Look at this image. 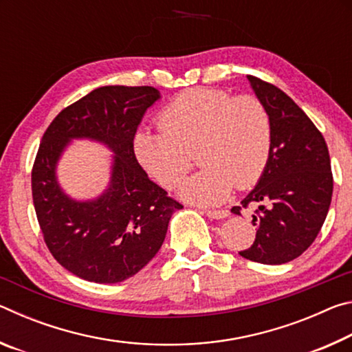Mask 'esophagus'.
<instances>
[{
    "instance_id": "obj_1",
    "label": "esophagus",
    "mask_w": 352,
    "mask_h": 352,
    "mask_svg": "<svg viewBox=\"0 0 352 352\" xmlns=\"http://www.w3.org/2000/svg\"><path fill=\"white\" fill-rule=\"evenodd\" d=\"M206 216L210 219H225L230 216V212L226 210H219V211H206Z\"/></svg>"
}]
</instances>
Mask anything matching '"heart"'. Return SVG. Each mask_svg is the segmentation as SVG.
<instances>
[{
	"label": "heart",
	"instance_id": "1",
	"mask_svg": "<svg viewBox=\"0 0 352 352\" xmlns=\"http://www.w3.org/2000/svg\"><path fill=\"white\" fill-rule=\"evenodd\" d=\"M160 130L141 127L132 147L141 168L166 189H174L190 168V152L201 166L184 180L180 197L212 206L233 184L245 189L259 180L272 148V118L258 98L212 88H192L158 115Z\"/></svg>",
	"mask_w": 352,
	"mask_h": 352
}]
</instances>
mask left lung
I'll use <instances>...</instances> for the list:
<instances>
[{
  "label": "left lung",
  "mask_w": 352,
  "mask_h": 352,
  "mask_svg": "<svg viewBox=\"0 0 352 352\" xmlns=\"http://www.w3.org/2000/svg\"><path fill=\"white\" fill-rule=\"evenodd\" d=\"M272 118V148L264 172L241 204L258 206L253 245L242 258L279 265L312 245L332 199L331 158L326 141L307 115L278 87L247 76ZM231 212L241 214V206Z\"/></svg>",
  "instance_id": "8db88e82"
}]
</instances>
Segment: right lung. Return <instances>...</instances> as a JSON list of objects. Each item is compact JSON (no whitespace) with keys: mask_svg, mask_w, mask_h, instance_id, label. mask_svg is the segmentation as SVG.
<instances>
[{"mask_svg":"<svg viewBox=\"0 0 352 352\" xmlns=\"http://www.w3.org/2000/svg\"><path fill=\"white\" fill-rule=\"evenodd\" d=\"M153 87L107 85L67 107L41 138L32 168V199L56 261L85 281L115 284L133 276L162 248L182 205L153 183L135 158L132 141ZM73 139L100 142L116 153L111 182L96 199L76 201L56 180V164Z\"/></svg>","mask_w":352,"mask_h":352,"instance_id":"add662e5","label":"right lung"}]
</instances>
